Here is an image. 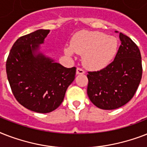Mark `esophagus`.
Instances as JSON below:
<instances>
[{
    "instance_id": "34e87169",
    "label": "esophagus",
    "mask_w": 147,
    "mask_h": 147,
    "mask_svg": "<svg viewBox=\"0 0 147 147\" xmlns=\"http://www.w3.org/2000/svg\"><path fill=\"white\" fill-rule=\"evenodd\" d=\"M85 73V71L83 69H80V68H78L76 69V75H82V74Z\"/></svg>"
}]
</instances>
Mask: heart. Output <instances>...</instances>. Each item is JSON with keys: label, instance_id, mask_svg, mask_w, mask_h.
I'll return each mask as SVG.
<instances>
[{"label": "heart", "instance_id": "b5f03b06", "mask_svg": "<svg viewBox=\"0 0 147 147\" xmlns=\"http://www.w3.org/2000/svg\"><path fill=\"white\" fill-rule=\"evenodd\" d=\"M118 41L116 37L95 31H80L72 37L70 47L65 48L69 56L74 53L83 55L82 62L91 70H101L108 66L116 56Z\"/></svg>", "mask_w": 147, "mask_h": 147}]
</instances>
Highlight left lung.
Here are the masks:
<instances>
[{
  "mask_svg": "<svg viewBox=\"0 0 147 147\" xmlns=\"http://www.w3.org/2000/svg\"><path fill=\"white\" fill-rule=\"evenodd\" d=\"M121 44L114 60L105 69L89 71L87 94L98 108L114 110L134 97L142 78L141 55L132 40L120 33Z\"/></svg>",
  "mask_w": 147,
  "mask_h": 147,
  "instance_id": "1",
  "label": "left lung"
}]
</instances>
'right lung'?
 <instances>
[{"instance_id": "obj_1", "label": "right lung", "mask_w": 147, "mask_h": 147, "mask_svg": "<svg viewBox=\"0 0 147 147\" xmlns=\"http://www.w3.org/2000/svg\"><path fill=\"white\" fill-rule=\"evenodd\" d=\"M49 30L20 37L8 55L6 71L11 90L24 107L49 113L59 106L75 79L76 69L65 68L41 51Z\"/></svg>"}]
</instances>
